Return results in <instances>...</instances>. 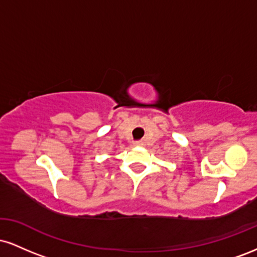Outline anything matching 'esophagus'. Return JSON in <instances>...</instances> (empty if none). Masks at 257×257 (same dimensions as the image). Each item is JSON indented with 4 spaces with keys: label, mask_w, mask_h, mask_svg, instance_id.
I'll list each match as a JSON object with an SVG mask.
<instances>
[{
    "label": "esophagus",
    "mask_w": 257,
    "mask_h": 257,
    "mask_svg": "<svg viewBox=\"0 0 257 257\" xmlns=\"http://www.w3.org/2000/svg\"><path fill=\"white\" fill-rule=\"evenodd\" d=\"M134 145H135V146H141V145H143V141H140V140L134 141Z\"/></svg>",
    "instance_id": "obj_1"
}]
</instances>
